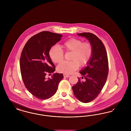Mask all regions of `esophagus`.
<instances>
[{
    "mask_svg": "<svg viewBox=\"0 0 131 131\" xmlns=\"http://www.w3.org/2000/svg\"><path fill=\"white\" fill-rule=\"evenodd\" d=\"M63 76H64V77H65V78H68V77H70V75L64 74H63Z\"/></svg>",
    "mask_w": 131,
    "mask_h": 131,
    "instance_id": "obj_1",
    "label": "esophagus"
}]
</instances>
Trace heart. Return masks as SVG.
Returning <instances> with one entry per match:
<instances>
[{"label":"heart","mask_w":131,"mask_h":131,"mask_svg":"<svg viewBox=\"0 0 131 131\" xmlns=\"http://www.w3.org/2000/svg\"><path fill=\"white\" fill-rule=\"evenodd\" d=\"M61 47L66 52L71 51V61H64L60 63L57 71L65 74H70L79 68L86 66L90 61L93 53V46L89 42H82L81 39L70 38L64 41ZM50 59L53 62L59 63L64 59V52L60 48L57 46H52L49 52Z\"/></svg>","instance_id":"b5f03b06"}]
</instances>
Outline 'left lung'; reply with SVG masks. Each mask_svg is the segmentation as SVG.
<instances>
[{
	"mask_svg": "<svg viewBox=\"0 0 131 131\" xmlns=\"http://www.w3.org/2000/svg\"><path fill=\"white\" fill-rule=\"evenodd\" d=\"M78 35L85 37L93 46V53L87 67L80 73L83 76L82 81L78 78V82L73 86L75 96L84 103L96 99L101 92L107 80L108 73V62L106 48L102 41L91 33H81Z\"/></svg>",
	"mask_w": 131,
	"mask_h": 131,
	"instance_id": "1",
	"label": "left lung"
}]
</instances>
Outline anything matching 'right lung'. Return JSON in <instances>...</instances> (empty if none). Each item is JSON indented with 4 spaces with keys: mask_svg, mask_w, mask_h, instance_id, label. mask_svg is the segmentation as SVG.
I'll return each instance as SVG.
<instances>
[{
    "mask_svg": "<svg viewBox=\"0 0 131 131\" xmlns=\"http://www.w3.org/2000/svg\"><path fill=\"white\" fill-rule=\"evenodd\" d=\"M62 36L50 31L41 32L27 41L21 52L20 70L23 81L28 91L38 99H48L53 96L64 78L59 73L53 74L50 79L46 77L56 70L49 52Z\"/></svg>",
    "mask_w": 131,
    "mask_h": 131,
    "instance_id": "add662e5",
    "label": "right lung"
}]
</instances>
